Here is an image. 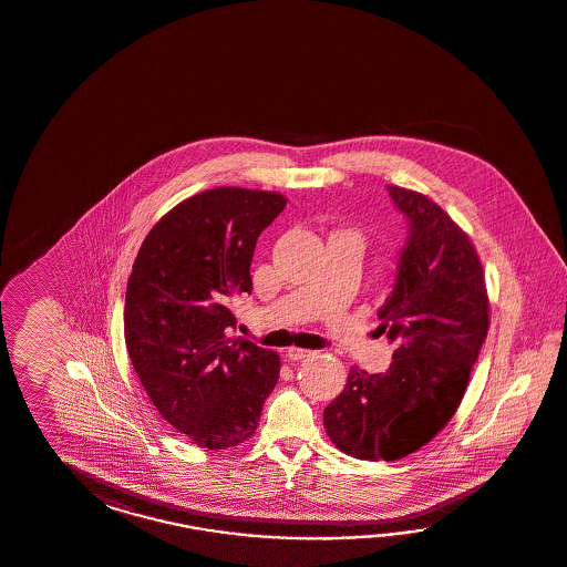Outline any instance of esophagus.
Here are the masks:
<instances>
[{"label": "esophagus", "instance_id": "obj_1", "mask_svg": "<svg viewBox=\"0 0 567 567\" xmlns=\"http://www.w3.org/2000/svg\"><path fill=\"white\" fill-rule=\"evenodd\" d=\"M315 355V351H310V349H300V347H290L288 349V357L293 359V361H300V359H306V357Z\"/></svg>", "mask_w": 567, "mask_h": 567}]
</instances>
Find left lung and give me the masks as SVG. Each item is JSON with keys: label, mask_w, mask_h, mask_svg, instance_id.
Instances as JSON below:
<instances>
[{"label": "left lung", "mask_w": 567, "mask_h": 567, "mask_svg": "<svg viewBox=\"0 0 567 567\" xmlns=\"http://www.w3.org/2000/svg\"><path fill=\"white\" fill-rule=\"evenodd\" d=\"M388 192L410 225L394 291L378 312L394 361L385 373L351 369L324 409L330 441L357 460H402L433 441L460 409L489 329L472 238L421 192Z\"/></svg>", "instance_id": "obj_1"}]
</instances>
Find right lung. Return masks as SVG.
Returning a JSON list of instances; mask_svg holds the SVG:
<instances>
[{"label":"right lung","mask_w":567,"mask_h":567,"mask_svg":"<svg viewBox=\"0 0 567 567\" xmlns=\"http://www.w3.org/2000/svg\"><path fill=\"white\" fill-rule=\"evenodd\" d=\"M277 192L214 187L179 202L146 235L124 300L132 365L158 414L198 447L255 435L281 361L233 339L230 306L250 293L257 238L286 208Z\"/></svg>","instance_id":"right-lung-1"}]
</instances>
